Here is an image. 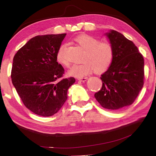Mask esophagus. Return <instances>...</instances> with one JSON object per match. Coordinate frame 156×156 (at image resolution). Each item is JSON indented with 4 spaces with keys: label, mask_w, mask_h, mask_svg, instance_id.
<instances>
[{
    "label": "esophagus",
    "mask_w": 156,
    "mask_h": 156,
    "mask_svg": "<svg viewBox=\"0 0 156 156\" xmlns=\"http://www.w3.org/2000/svg\"><path fill=\"white\" fill-rule=\"evenodd\" d=\"M87 77H84V78H78V80H79V81H80V82H85L87 80Z\"/></svg>",
    "instance_id": "obj_1"
}]
</instances>
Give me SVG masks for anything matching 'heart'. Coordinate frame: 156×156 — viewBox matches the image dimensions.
<instances>
[{"instance_id": "b5f03b06", "label": "heart", "mask_w": 156, "mask_h": 156, "mask_svg": "<svg viewBox=\"0 0 156 156\" xmlns=\"http://www.w3.org/2000/svg\"><path fill=\"white\" fill-rule=\"evenodd\" d=\"M79 46L84 50L83 62L73 65L69 70V74L75 77H82L94 69L96 73H102L110 67L113 58L112 44L107 42H100L98 39L89 35H81L75 39ZM64 46H61L56 55L57 61L64 66L69 63L63 54Z\"/></svg>"}]
</instances>
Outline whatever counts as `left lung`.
<instances>
[{"label": "left lung", "instance_id": "obj_1", "mask_svg": "<svg viewBox=\"0 0 156 156\" xmlns=\"http://www.w3.org/2000/svg\"><path fill=\"white\" fill-rule=\"evenodd\" d=\"M113 49L112 64L101 75L102 87L94 96L102 107L116 110L131 105L144 84V58L138 47L115 30L105 34Z\"/></svg>", "mask_w": 156, "mask_h": 156}]
</instances>
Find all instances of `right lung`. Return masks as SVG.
Returning a JSON list of instances; mask_svg holds the SVG:
<instances>
[{"label":"right lung","instance_id":"add662e5","mask_svg":"<svg viewBox=\"0 0 156 156\" xmlns=\"http://www.w3.org/2000/svg\"><path fill=\"white\" fill-rule=\"evenodd\" d=\"M66 34L37 36L15 54L11 78L28 109L49 117L61 109L75 78H62L65 70L56 55Z\"/></svg>","mask_w":156,"mask_h":156}]
</instances>
